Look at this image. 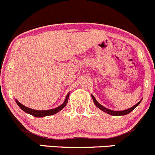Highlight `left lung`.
<instances>
[{
    "label": "left lung",
    "mask_w": 155,
    "mask_h": 155,
    "mask_svg": "<svg viewBox=\"0 0 155 155\" xmlns=\"http://www.w3.org/2000/svg\"><path fill=\"white\" fill-rule=\"evenodd\" d=\"M91 97H92V99H93V101H94V103L95 105L97 106V107H98L100 109H101V110H102V111H104V112H107V113L109 114V115H116V116H119V115H127V114L130 113V112H132V111L134 110V109H135V108L137 107V106H138L139 104H140V102H141V101H140V102L137 103V104H136L135 106H134V107H133L130 108V109H126V110H123V111H113V110H110V109H107V108L103 107L102 105H101V104H100L99 103H98L97 101H96V99H95V97L93 96V95H91Z\"/></svg>",
    "instance_id": "left-lung-1"
}]
</instances>
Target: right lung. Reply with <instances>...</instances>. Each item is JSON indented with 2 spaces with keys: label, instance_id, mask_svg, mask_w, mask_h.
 <instances>
[{
  "label": "right lung",
  "instance_id": "1",
  "mask_svg": "<svg viewBox=\"0 0 155 155\" xmlns=\"http://www.w3.org/2000/svg\"><path fill=\"white\" fill-rule=\"evenodd\" d=\"M69 94H68L66 97V99H65L64 103L63 104L60 106V107L55 108V109H49V110H34V109H30L28 107H25L24 105H22L21 104H20L18 101L15 100V102L16 104H18V106L22 109L24 112H27V113L30 114L31 115H34V117H44V116H48V115H54V114L58 113V112H60L61 109H63L65 107V106L67 105L68 102V98H69Z\"/></svg>",
  "mask_w": 155,
  "mask_h": 155
}]
</instances>
